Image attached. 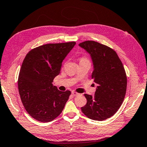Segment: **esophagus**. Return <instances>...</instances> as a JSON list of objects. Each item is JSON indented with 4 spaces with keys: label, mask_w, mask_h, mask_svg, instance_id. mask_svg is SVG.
<instances>
[{
    "label": "esophagus",
    "mask_w": 147,
    "mask_h": 147,
    "mask_svg": "<svg viewBox=\"0 0 147 147\" xmlns=\"http://www.w3.org/2000/svg\"><path fill=\"white\" fill-rule=\"evenodd\" d=\"M71 94H73V96H78L79 95V94H79V93H78V92H71Z\"/></svg>",
    "instance_id": "obj_1"
}]
</instances>
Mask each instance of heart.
<instances>
[{
  "instance_id": "obj_1",
  "label": "heart",
  "mask_w": 147,
  "mask_h": 147,
  "mask_svg": "<svg viewBox=\"0 0 147 147\" xmlns=\"http://www.w3.org/2000/svg\"><path fill=\"white\" fill-rule=\"evenodd\" d=\"M87 60V59L86 58H84V57H83V58H81V60Z\"/></svg>"
}]
</instances>
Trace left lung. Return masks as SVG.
<instances>
[{"label":"left lung","instance_id":"left-lung-1","mask_svg":"<svg viewBox=\"0 0 147 147\" xmlns=\"http://www.w3.org/2000/svg\"><path fill=\"white\" fill-rule=\"evenodd\" d=\"M79 46L91 56L92 78L97 84L94 96L85 94L87 104L81 111L93 120L102 121L112 117L122 104L127 89V77L122 62L113 49L93 40Z\"/></svg>","mask_w":147,"mask_h":147}]
</instances>
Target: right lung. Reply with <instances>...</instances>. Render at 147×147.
<instances>
[{
    "label": "right lung",
    "instance_id": "obj_1",
    "mask_svg": "<svg viewBox=\"0 0 147 147\" xmlns=\"http://www.w3.org/2000/svg\"><path fill=\"white\" fill-rule=\"evenodd\" d=\"M76 42L47 44L27 54L18 77V90L28 114L41 122H49L62 112L71 92L54 86V78Z\"/></svg>",
    "mask_w": 147,
    "mask_h": 147
}]
</instances>
